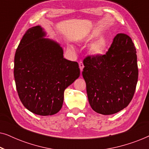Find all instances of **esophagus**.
<instances>
[{"label":"esophagus","instance_id":"esophagus-1","mask_svg":"<svg viewBox=\"0 0 149 149\" xmlns=\"http://www.w3.org/2000/svg\"><path fill=\"white\" fill-rule=\"evenodd\" d=\"M79 68H80L81 70V72H82L83 71V69L84 68V65H83V63L80 61V62H79Z\"/></svg>","mask_w":149,"mask_h":149}]
</instances>
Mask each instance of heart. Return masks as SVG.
<instances>
[{
    "label": "heart",
    "mask_w": 149,
    "mask_h": 149,
    "mask_svg": "<svg viewBox=\"0 0 149 149\" xmlns=\"http://www.w3.org/2000/svg\"><path fill=\"white\" fill-rule=\"evenodd\" d=\"M106 48L105 40L102 38H100L93 41L90 45L89 51L94 56H100L104 52Z\"/></svg>",
    "instance_id": "obj_1"
}]
</instances>
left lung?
Listing matches in <instances>:
<instances>
[{"label": "left lung", "mask_w": 149, "mask_h": 149, "mask_svg": "<svg viewBox=\"0 0 149 149\" xmlns=\"http://www.w3.org/2000/svg\"><path fill=\"white\" fill-rule=\"evenodd\" d=\"M83 64L82 74L93 111L109 115L127 107L138 78L136 51L129 36L117 34L106 54L87 56Z\"/></svg>", "instance_id": "obj_1"}]
</instances>
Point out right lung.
<instances>
[{"label": "right lung", "mask_w": 149, "mask_h": 149, "mask_svg": "<svg viewBox=\"0 0 149 149\" xmlns=\"http://www.w3.org/2000/svg\"><path fill=\"white\" fill-rule=\"evenodd\" d=\"M45 36L40 26L29 28L14 59V78L20 100L28 111L42 116L60 111L65 89L80 76L78 63L64 58L60 45Z\"/></svg>", "instance_id": "1"}]
</instances>
